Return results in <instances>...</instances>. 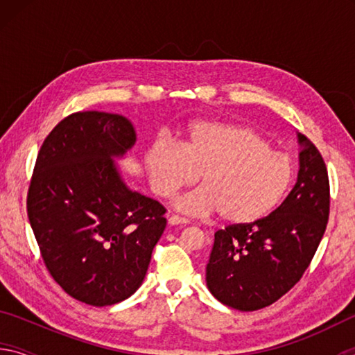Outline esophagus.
<instances>
[{
    "label": "esophagus",
    "instance_id": "obj_1",
    "mask_svg": "<svg viewBox=\"0 0 355 355\" xmlns=\"http://www.w3.org/2000/svg\"><path fill=\"white\" fill-rule=\"evenodd\" d=\"M171 225H178V224H188V219L182 218V216H177V214H172L169 216V219H167Z\"/></svg>",
    "mask_w": 355,
    "mask_h": 355
}]
</instances>
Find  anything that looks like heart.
<instances>
[{
	"instance_id": "heart-1",
	"label": "heart",
	"mask_w": 355,
	"mask_h": 355,
	"mask_svg": "<svg viewBox=\"0 0 355 355\" xmlns=\"http://www.w3.org/2000/svg\"><path fill=\"white\" fill-rule=\"evenodd\" d=\"M146 166L153 191L171 197L197 182L175 207L191 216L219 213L230 225H249L271 214L290 191L293 159L271 148V141L243 123L196 122L188 141L178 146L159 139L147 148Z\"/></svg>"
}]
</instances>
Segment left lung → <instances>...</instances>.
Here are the masks:
<instances>
[{
    "label": "left lung",
    "mask_w": 355,
    "mask_h": 355,
    "mask_svg": "<svg viewBox=\"0 0 355 355\" xmlns=\"http://www.w3.org/2000/svg\"><path fill=\"white\" fill-rule=\"evenodd\" d=\"M297 182L282 205L255 224L214 233L207 286L228 307L254 311L279 300L302 277L326 232V163L310 139L297 133Z\"/></svg>",
    "instance_id": "obj_1"
}]
</instances>
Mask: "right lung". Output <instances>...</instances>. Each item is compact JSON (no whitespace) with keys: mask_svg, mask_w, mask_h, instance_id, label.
Segmentation results:
<instances>
[{"mask_svg":"<svg viewBox=\"0 0 355 355\" xmlns=\"http://www.w3.org/2000/svg\"><path fill=\"white\" fill-rule=\"evenodd\" d=\"M119 114L83 111L61 120L35 159L26 208L51 277L94 307L122 302L141 286L166 208L125 184L114 158L135 146Z\"/></svg>","mask_w":355,"mask_h":355,"instance_id":"right-lung-1","label":"right lung"}]
</instances>
